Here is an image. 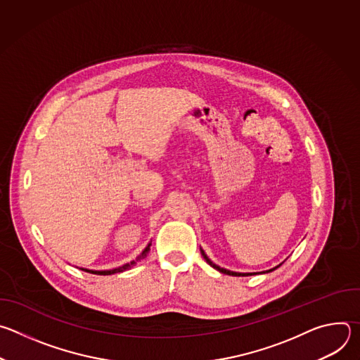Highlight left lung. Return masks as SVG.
Wrapping results in <instances>:
<instances>
[{"mask_svg":"<svg viewBox=\"0 0 360 360\" xmlns=\"http://www.w3.org/2000/svg\"><path fill=\"white\" fill-rule=\"evenodd\" d=\"M200 253H202V256H203V259L207 261L214 269H217V271H219L221 274H225V275H229V276H250V275H255V274H269V272H272V271H275V269H278L282 264H279L278 266H275V268H272V269H269V271H266V272H253V274H240V272H233V271H228V269H225V268H221V266H218L217 264H214L208 256H207V253H205V250L200 248Z\"/></svg>","mask_w":360,"mask_h":360,"instance_id":"obj_1","label":"left lung"}]
</instances>
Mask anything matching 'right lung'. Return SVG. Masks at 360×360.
I'll return each mask as SVG.
<instances>
[{"mask_svg": "<svg viewBox=\"0 0 360 360\" xmlns=\"http://www.w3.org/2000/svg\"><path fill=\"white\" fill-rule=\"evenodd\" d=\"M149 250H150V242H149V243L145 246V249L136 256V259H134V261H131V262H128V264H125V265H122V266L114 268V269H107V271H94V269H86V268H79V269H81V271H85V272H89V274H95V275H114V274H121V272H124V271L131 269L132 266L136 265V262H139V261H142L143 258H146V255H148Z\"/></svg>", "mask_w": 360, "mask_h": 360, "instance_id": "right-lung-1", "label": "right lung"}]
</instances>
